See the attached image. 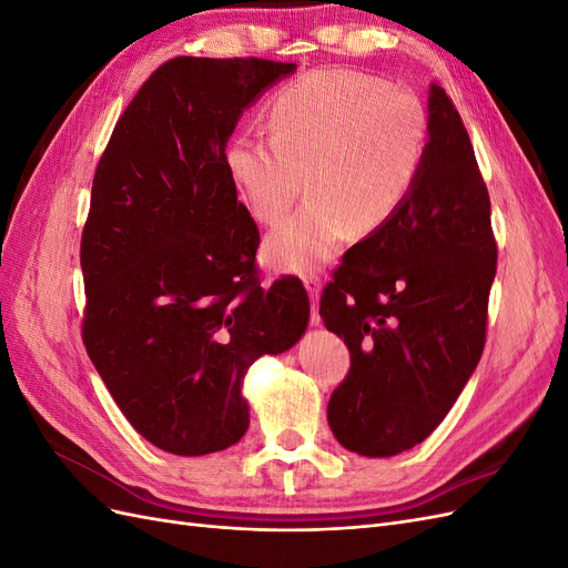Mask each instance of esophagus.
Segmentation results:
<instances>
[{"mask_svg": "<svg viewBox=\"0 0 568 568\" xmlns=\"http://www.w3.org/2000/svg\"><path fill=\"white\" fill-rule=\"evenodd\" d=\"M303 284L307 288V294H311V301H313V324H320V315H317V298H320V291H322V280L317 277V274H305L303 277Z\"/></svg>", "mask_w": 568, "mask_h": 568, "instance_id": "34e87169", "label": "esophagus"}]
</instances>
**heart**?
I'll return each mask as SVG.
<instances>
[{"instance_id":"obj_1","label":"heart","mask_w":568,"mask_h":568,"mask_svg":"<svg viewBox=\"0 0 568 568\" xmlns=\"http://www.w3.org/2000/svg\"><path fill=\"white\" fill-rule=\"evenodd\" d=\"M270 144L236 136L225 165L239 199L263 225L294 209L305 178L311 203L265 242L267 263L315 270L348 234L386 227L415 192L428 151L422 101L382 78L322 68L272 97Z\"/></svg>"}]
</instances>
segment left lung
Instances as JSON below:
<instances>
[{
    "instance_id": "obj_1",
    "label": "left lung",
    "mask_w": 568,
    "mask_h": 568,
    "mask_svg": "<svg viewBox=\"0 0 568 568\" xmlns=\"http://www.w3.org/2000/svg\"><path fill=\"white\" fill-rule=\"evenodd\" d=\"M495 270L490 196L469 132L432 84L415 192L386 227L346 251L320 298L326 329L351 351L326 407L343 448L390 457L445 419L484 353Z\"/></svg>"
}]
</instances>
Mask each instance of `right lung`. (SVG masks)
I'll return each instance as SVG.
<instances>
[{"mask_svg":"<svg viewBox=\"0 0 568 568\" xmlns=\"http://www.w3.org/2000/svg\"><path fill=\"white\" fill-rule=\"evenodd\" d=\"M294 68L165 61L94 170L80 242L82 343L134 432L165 453L199 457L242 438L244 374L294 346L311 317L301 280L263 288L261 232L225 165L239 115Z\"/></svg>","mask_w":568,"mask_h":568,"instance_id":"obj_1","label":"right lung"}]
</instances>
